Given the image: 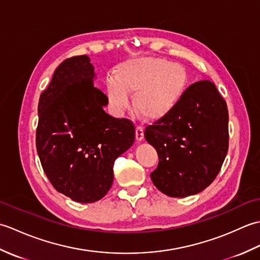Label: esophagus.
<instances>
[{
    "mask_svg": "<svg viewBox=\"0 0 260 260\" xmlns=\"http://www.w3.org/2000/svg\"><path fill=\"white\" fill-rule=\"evenodd\" d=\"M143 139H144V129H143V127L141 125H137L136 126V140L142 141Z\"/></svg>",
    "mask_w": 260,
    "mask_h": 260,
    "instance_id": "obj_1",
    "label": "esophagus"
}]
</instances>
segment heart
Returning a JSON list of instances; mask_svg holds the SVG:
<instances>
[{
	"mask_svg": "<svg viewBox=\"0 0 260 260\" xmlns=\"http://www.w3.org/2000/svg\"><path fill=\"white\" fill-rule=\"evenodd\" d=\"M189 84L185 69L159 58H140L120 63L115 78L106 80L110 105L117 112L129 106V92H136L134 106L146 118L156 119L175 108Z\"/></svg>",
	"mask_w": 260,
	"mask_h": 260,
	"instance_id": "b5f03b06",
	"label": "heart"
}]
</instances>
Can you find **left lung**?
<instances>
[{
    "mask_svg": "<svg viewBox=\"0 0 260 260\" xmlns=\"http://www.w3.org/2000/svg\"><path fill=\"white\" fill-rule=\"evenodd\" d=\"M228 108L209 80L186 88L173 110L145 127L155 147L157 168L151 179L164 194H197L217 178L229 147Z\"/></svg>",
    "mask_w": 260,
    "mask_h": 260,
    "instance_id": "8db88e82",
    "label": "left lung"
}]
</instances>
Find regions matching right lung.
<instances>
[{
    "label": "right lung",
    "instance_id": "add662e5",
    "mask_svg": "<svg viewBox=\"0 0 260 260\" xmlns=\"http://www.w3.org/2000/svg\"><path fill=\"white\" fill-rule=\"evenodd\" d=\"M86 54L63 60L39 99L36 134L42 169L58 192L81 203L101 200L113 183L115 159L133 145L135 126L103 109Z\"/></svg>",
    "mask_w": 260,
    "mask_h": 260
}]
</instances>
